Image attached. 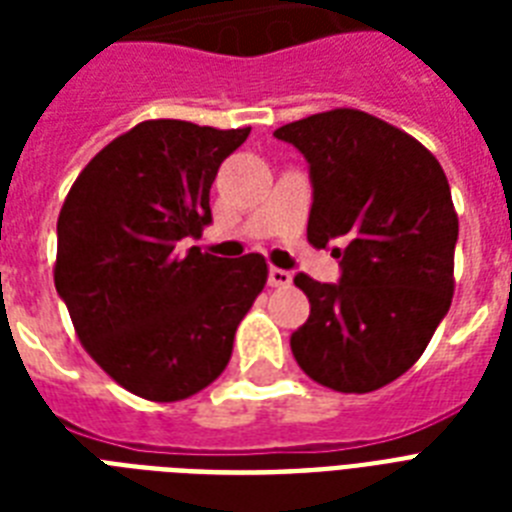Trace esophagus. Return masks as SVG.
<instances>
[{
    "instance_id": "obj_1",
    "label": "esophagus",
    "mask_w": 512,
    "mask_h": 512,
    "mask_svg": "<svg viewBox=\"0 0 512 512\" xmlns=\"http://www.w3.org/2000/svg\"><path fill=\"white\" fill-rule=\"evenodd\" d=\"M268 284L271 287H289L292 284V273L284 271V268H271L268 271Z\"/></svg>"
}]
</instances>
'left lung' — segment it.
<instances>
[{
  "mask_svg": "<svg viewBox=\"0 0 512 512\" xmlns=\"http://www.w3.org/2000/svg\"><path fill=\"white\" fill-rule=\"evenodd\" d=\"M273 138L308 162V241L340 260V281L295 276L311 316L289 345L311 380L340 393L388 385L422 356L454 295L460 223L441 164L377 116L335 108Z\"/></svg>",
  "mask_w": 512,
  "mask_h": 512,
  "instance_id": "8db88e82",
  "label": "left lung"
}]
</instances>
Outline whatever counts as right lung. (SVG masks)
Returning a JSON list of instances; mask_svg holds the SVG:
<instances>
[{
	"instance_id": "add662e5",
	"label": "right lung",
	"mask_w": 512,
	"mask_h": 512,
	"mask_svg": "<svg viewBox=\"0 0 512 512\" xmlns=\"http://www.w3.org/2000/svg\"><path fill=\"white\" fill-rule=\"evenodd\" d=\"M247 135L143 122L84 167L60 209L55 289L87 353L135 396L170 404L217 380L263 292V255L180 247L212 223L209 188Z\"/></svg>"
}]
</instances>
